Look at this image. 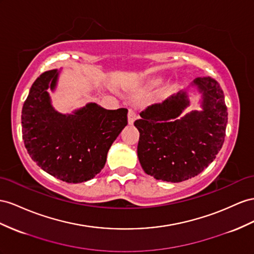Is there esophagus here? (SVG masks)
I'll list each match as a JSON object with an SVG mask.
<instances>
[{
	"instance_id": "34e87169",
	"label": "esophagus",
	"mask_w": 254,
	"mask_h": 254,
	"mask_svg": "<svg viewBox=\"0 0 254 254\" xmlns=\"http://www.w3.org/2000/svg\"><path fill=\"white\" fill-rule=\"evenodd\" d=\"M136 118H138V116H136V113L133 110L128 111V124L129 125H132L133 122L136 120Z\"/></svg>"
}]
</instances>
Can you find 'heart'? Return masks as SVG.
Segmentation results:
<instances>
[{
	"label": "heart",
	"instance_id": "1",
	"mask_svg": "<svg viewBox=\"0 0 254 254\" xmlns=\"http://www.w3.org/2000/svg\"><path fill=\"white\" fill-rule=\"evenodd\" d=\"M161 84V80H153V81H150L149 82V84H148V86L150 87V88H153V87H156V86H158V85H160Z\"/></svg>",
	"mask_w": 254,
	"mask_h": 254
}]
</instances>
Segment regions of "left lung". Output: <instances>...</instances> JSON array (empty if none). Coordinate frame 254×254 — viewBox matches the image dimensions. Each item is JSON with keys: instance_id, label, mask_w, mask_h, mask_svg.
Instances as JSON below:
<instances>
[{"instance_id": "8db88e82", "label": "left lung", "mask_w": 254, "mask_h": 254, "mask_svg": "<svg viewBox=\"0 0 254 254\" xmlns=\"http://www.w3.org/2000/svg\"><path fill=\"white\" fill-rule=\"evenodd\" d=\"M192 85L202 94L201 111L181 118L190 105L187 92L182 91L147 107L134 122L141 167L156 180L180 183L196 176L223 145L228 109L221 86L210 77L196 78Z\"/></svg>"}]
</instances>
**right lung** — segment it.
Returning <instances> with one entry per match:
<instances>
[{
	"label": "right lung",
	"instance_id": "obj_1",
	"mask_svg": "<svg viewBox=\"0 0 254 254\" xmlns=\"http://www.w3.org/2000/svg\"><path fill=\"white\" fill-rule=\"evenodd\" d=\"M59 73L46 71L33 83L22 108V139L47 173L66 183L86 182L104 169L109 149L127 125L128 110L90 102L72 114L59 113L47 92L56 90Z\"/></svg>",
	"mask_w": 254,
	"mask_h": 254
}]
</instances>
